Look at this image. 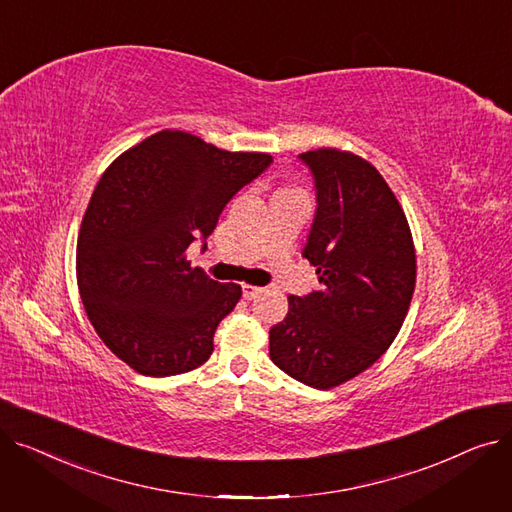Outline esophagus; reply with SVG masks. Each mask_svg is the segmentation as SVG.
<instances>
[{"mask_svg":"<svg viewBox=\"0 0 512 512\" xmlns=\"http://www.w3.org/2000/svg\"><path fill=\"white\" fill-rule=\"evenodd\" d=\"M261 292H263V288H259V286H253V284H242V297H245L247 301L257 299Z\"/></svg>","mask_w":512,"mask_h":512,"instance_id":"1","label":"esophagus"}]
</instances>
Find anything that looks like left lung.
<instances>
[{"label": "left lung", "mask_w": 512, "mask_h": 512, "mask_svg": "<svg viewBox=\"0 0 512 512\" xmlns=\"http://www.w3.org/2000/svg\"><path fill=\"white\" fill-rule=\"evenodd\" d=\"M301 159L317 191L303 257L321 288L288 297L284 321L270 330V357L290 378L330 390L394 342L413 299L417 257L405 211L367 159L330 147Z\"/></svg>", "instance_id": "left-lung-1"}]
</instances>
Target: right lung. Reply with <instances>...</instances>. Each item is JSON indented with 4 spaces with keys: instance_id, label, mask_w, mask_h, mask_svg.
<instances>
[{
    "instance_id": "1",
    "label": "right lung",
    "mask_w": 512,
    "mask_h": 512,
    "mask_svg": "<svg viewBox=\"0 0 512 512\" xmlns=\"http://www.w3.org/2000/svg\"><path fill=\"white\" fill-rule=\"evenodd\" d=\"M272 164L270 153L226 151L161 130L112 161L97 182L76 245V280L89 321L134 371H193L242 297L186 259L226 203Z\"/></svg>"
}]
</instances>
